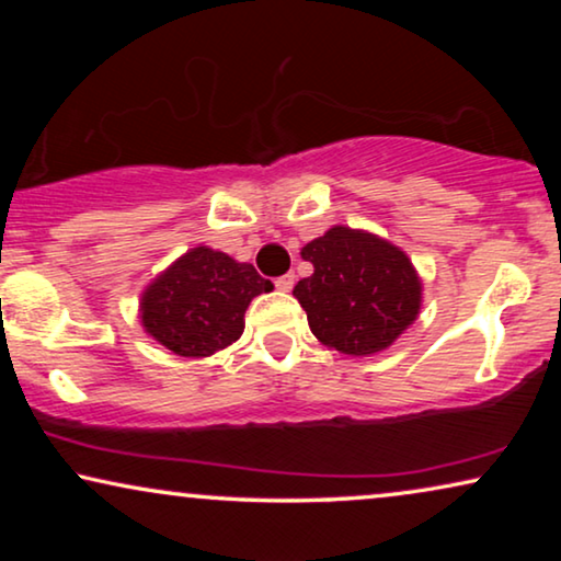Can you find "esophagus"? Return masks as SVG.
<instances>
[{
	"label": "esophagus",
	"mask_w": 561,
	"mask_h": 561,
	"mask_svg": "<svg viewBox=\"0 0 561 561\" xmlns=\"http://www.w3.org/2000/svg\"><path fill=\"white\" fill-rule=\"evenodd\" d=\"M294 283H296V275L286 273V275H280V278H275V288L283 290V294H288V290L294 288Z\"/></svg>",
	"instance_id": "esophagus-1"
}]
</instances>
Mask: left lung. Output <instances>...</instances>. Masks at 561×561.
<instances>
[{"instance_id": "8db88e82", "label": "left lung", "mask_w": 561, "mask_h": 561, "mask_svg": "<svg viewBox=\"0 0 561 561\" xmlns=\"http://www.w3.org/2000/svg\"><path fill=\"white\" fill-rule=\"evenodd\" d=\"M313 265L294 296L319 342L344 355H375L413 324L421 309V280L411 260L370 232L332 227L306 244Z\"/></svg>"}]
</instances>
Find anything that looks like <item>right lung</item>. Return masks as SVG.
I'll return each instance as SVG.
<instances>
[{"mask_svg":"<svg viewBox=\"0 0 561 561\" xmlns=\"http://www.w3.org/2000/svg\"><path fill=\"white\" fill-rule=\"evenodd\" d=\"M273 290L250 263L194 248L158 275L142 294V327L181 357H209L240 340L244 311Z\"/></svg>","mask_w":561,"mask_h":561,"instance_id":"right-lung-1","label":"right lung"}]
</instances>
